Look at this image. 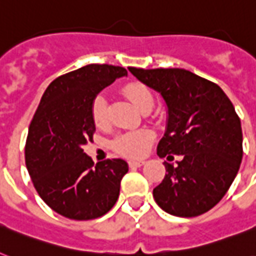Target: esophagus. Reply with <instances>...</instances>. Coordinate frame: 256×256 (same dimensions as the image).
I'll return each instance as SVG.
<instances>
[{"instance_id":"34e87169","label":"esophagus","mask_w":256,"mask_h":256,"mask_svg":"<svg viewBox=\"0 0 256 256\" xmlns=\"http://www.w3.org/2000/svg\"><path fill=\"white\" fill-rule=\"evenodd\" d=\"M144 164V160H130V162H128V166H130V168H142Z\"/></svg>"}]
</instances>
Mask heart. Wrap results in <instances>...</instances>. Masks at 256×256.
Wrapping results in <instances>:
<instances>
[{"label":"heart","mask_w":256,"mask_h":256,"mask_svg":"<svg viewBox=\"0 0 256 256\" xmlns=\"http://www.w3.org/2000/svg\"><path fill=\"white\" fill-rule=\"evenodd\" d=\"M124 96L132 100L140 112L152 108V94L150 88L140 82H128L124 88ZM92 120L98 128H104L108 124V100L104 94H96L90 104ZM154 140V134L148 128H138L130 132H120L112 140V150L126 158H140L148 152L150 144Z\"/></svg>","instance_id":"b5f03b06"}]
</instances>
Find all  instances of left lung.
Instances as JSON below:
<instances>
[{"instance_id": "8db88e82", "label": "left lung", "mask_w": 256, "mask_h": 256, "mask_svg": "<svg viewBox=\"0 0 256 256\" xmlns=\"http://www.w3.org/2000/svg\"><path fill=\"white\" fill-rule=\"evenodd\" d=\"M128 70L168 104L158 156H180L175 168L164 160L168 174L152 190L156 202L175 216L204 214L224 196L242 162V126L234 104L216 84L188 70Z\"/></svg>"}]
</instances>
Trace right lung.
I'll list each match as a JSON object with an SVG mask.
<instances>
[{"mask_svg":"<svg viewBox=\"0 0 256 256\" xmlns=\"http://www.w3.org/2000/svg\"><path fill=\"white\" fill-rule=\"evenodd\" d=\"M124 68L92 64L56 78L44 92L29 126L25 162L38 195L62 216L74 220L100 218L120 196L128 171L120 158L94 164L84 152L92 140V98Z\"/></svg>","mask_w":256,"mask_h":256,"instance_id":"add662e5","label":"right lung"}]
</instances>
